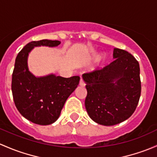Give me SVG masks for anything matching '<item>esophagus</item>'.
<instances>
[{
  "mask_svg": "<svg viewBox=\"0 0 157 157\" xmlns=\"http://www.w3.org/2000/svg\"><path fill=\"white\" fill-rule=\"evenodd\" d=\"M80 85L81 86H85V82H84V80H83V78H80Z\"/></svg>",
  "mask_w": 157,
  "mask_h": 157,
  "instance_id": "esophagus-1",
  "label": "esophagus"
}]
</instances>
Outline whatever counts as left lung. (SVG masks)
I'll use <instances>...</instances> for the list:
<instances>
[{
	"label": "left lung",
	"instance_id": "8db88e82",
	"mask_svg": "<svg viewBox=\"0 0 157 157\" xmlns=\"http://www.w3.org/2000/svg\"><path fill=\"white\" fill-rule=\"evenodd\" d=\"M109 65L83 74L85 107L97 123L113 126L132 115L141 96L139 63L131 53L115 48Z\"/></svg>",
	"mask_w": 157,
	"mask_h": 157
}]
</instances>
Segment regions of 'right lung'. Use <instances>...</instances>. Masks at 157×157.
<instances>
[{"label": "right lung", "mask_w": 157, "mask_h": 157, "mask_svg": "<svg viewBox=\"0 0 157 157\" xmlns=\"http://www.w3.org/2000/svg\"><path fill=\"white\" fill-rule=\"evenodd\" d=\"M60 44L50 40L31 41L16 56L11 85L13 101L19 113L36 124L45 126L56 121L66 100L80 82L79 76L36 77L29 71L27 58L34 47H56Z\"/></svg>", "instance_id": "right-lung-1"}]
</instances>
